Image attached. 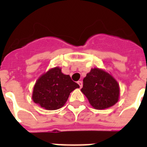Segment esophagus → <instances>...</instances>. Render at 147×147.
I'll return each instance as SVG.
<instances>
[{
	"label": "esophagus",
	"instance_id": "34e87169",
	"mask_svg": "<svg viewBox=\"0 0 147 147\" xmlns=\"http://www.w3.org/2000/svg\"><path fill=\"white\" fill-rule=\"evenodd\" d=\"M78 84H79V86H80V88L83 86V82H82V81H78Z\"/></svg>",
	"mask_w": 147,
	"mask_h": 147
}]
</instances>
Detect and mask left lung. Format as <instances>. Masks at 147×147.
<instances>
[{
	"mask_svg": "<svg viewBox=\"0 0 147 147\" xmlns=\"http://www.w3.org/2000/svg\"><path fill=\"white\" fill-rule=\"evenodd\" d=\"M81 91L96 109L113 106L118 102L120 95V87L117 80L99 68H92L86 74Z\"/></svg>",
	"mask_w": 147,
	"mask_h": 147,
	"instance_id": "8db88e82",
	"label": "left lung"
}]
</instances>
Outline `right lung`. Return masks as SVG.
<instances>
[{
	"instance_id": "obj_1",
	"label": "right lung",
	"mask_w": 147,
	"mask_h": 147,
	"mask_svg": "<svg viewBox=\"0 0 147 147\" xmlns=\"http://www.w3.org/2000/svg\"><path fill=\"white\" fill-rule=\"evenodd\" d=\"M79 87L70 76L62 73L60 67H53L37 80L32 99L42 108L56 110L64 106L70 93Z\"/></svg>"
}]
</instances>
